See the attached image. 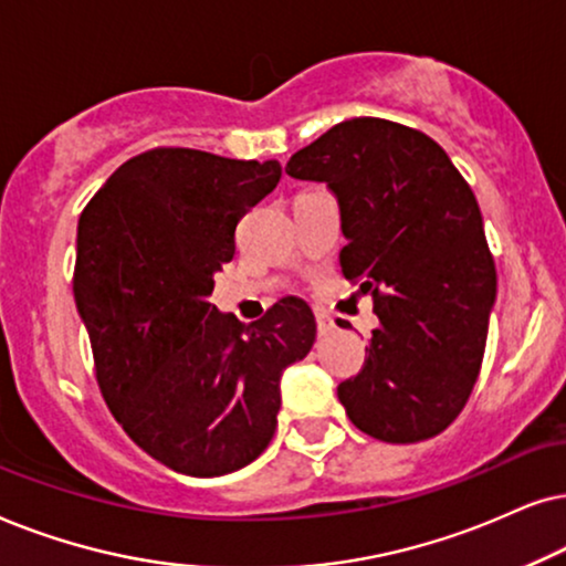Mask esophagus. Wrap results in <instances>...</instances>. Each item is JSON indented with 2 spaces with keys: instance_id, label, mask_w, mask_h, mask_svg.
Wrapping results in <instances>:
<instances>
[{
  "instance_id": "34e87169",
  "label": "esophagus",
  "mask_w": 566,
  "mask_h": 566,
  "mask_svg": "<svg viewBox=\"0 0 566 566\" xmlns=\"http://www.w3.org/2000/svg\"><path fill=\"white\" fill-rule=\"evenodd\" d=\"M315 323H318V336H328L331 331H334V321H331L328 315L318 313V315H315Z\"/></svg>"
}]
</instances>
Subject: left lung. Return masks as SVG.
Segmentation results:
<instances>
[{
    "label": "left lung",
    "instance_id": "left-lung-1",
    "mask_svg": "<svg viewBox=\"0 0 566 566\" xmlns=\"http://www.w3.org/2000/svg\"><path fill=\"white\" fill-rule=\"evenodd\" d=\"M287 176L334 191L342 271L380 318L361 370L336 390L346 417L394 446L440 434L479 378L496 297L471 186L427 134L370 116L292 155Z\"/></svg>",
    "mask_w": 566,
    "mask_h": 566
}]
</instances>
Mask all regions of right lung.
<instances>
[{"label": "right lung", "instance_id": "obj_1", "mask_svg": "<svg viewBox=\"0 0 566 566\" xmlns=\"http://www.w3.org/2000/svg\"><path fill=\"white\" fill-rule=\"evenodd\" d=\"M279 178L276 160L157 147L120 165L80 217L72 287L97 386L124 432L186 476H224L269 448L282 373L315 342L300 297L251 326L209 303L240 217Z\"/></svg>", "mask_w": 566, "mask_h": 566}]
</instances>
